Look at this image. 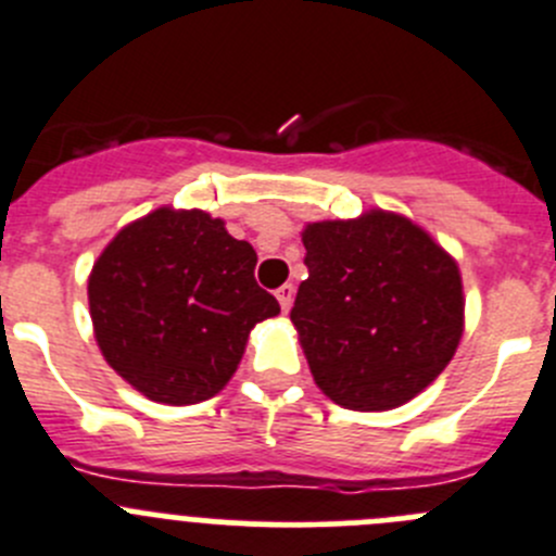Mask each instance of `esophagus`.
I'll list each match as a JSON object with an SVG mask.
<instances>
[{"instance_id": "obj_1", "label": "esophagus", "mask_w": 556, "mask_h": 556, "mask_svg": "<svg viewBox=\"0 0 556 556\" xmlns=\"http://www.w3.org/2000/svg\"><path fill=\"white\" fill-rule=\"evenodd\" d=\"M293 293H295L293 285H282V288L277 290V302L279 307H282V313H288L290 304H293Z\"/></svg>"}]
</instances>
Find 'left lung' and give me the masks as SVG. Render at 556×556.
Instances as JSON below:
<instances>
[{"label":"left lung","mask_w":556,"mask_h":556,"mask_svg":"<svg viewBox=\"0 0 556 556\" xmlns=\"http://www.w3.org/2000/svg\"><path fill=\"white\" fill-rule=\"evenodd\" d=\"M309 277L290 309L315 383L337 406L387 412L450 365L464 334L458 263L412 219L367 211L302 232Z\"/></svg>","instance_id":"1"}]
</instances>
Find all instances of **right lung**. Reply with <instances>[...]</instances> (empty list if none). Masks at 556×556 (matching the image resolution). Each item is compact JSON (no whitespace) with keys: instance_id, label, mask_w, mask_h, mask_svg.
<instances>
[{"instance_id":"obj_1","label":"right lung","mask_w":556,"mask_h":556,"mask_svg":"<svg viewBox=\"0 0 556 556\" xmlns=\"http://www.w3.org/2000/svg\"><path fill=\"white\" fill-rule=\"evenodd\" d=\"M252 243L205 211L159 207L123 227L87 282L92 331L114 372L167 406L214 397L254 324L279 304L254 282Z\"/></svg>"}]
</instances>
